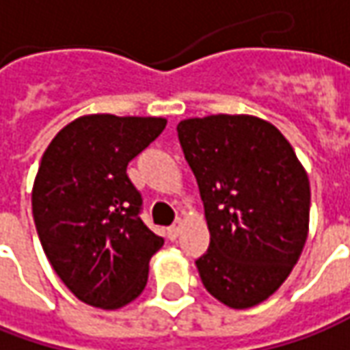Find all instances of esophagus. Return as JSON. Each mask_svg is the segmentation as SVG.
<instances>
[{"label":"esophagus","mask_w":350,"mask_h":350,"mask_svg":"<svg viewBox=\"0 0 350 350\" xmlns=\"http://www.w3.org/2000/svg\"><path fill=\"white\" fill-rule=\"evenodd\" d=\"M182 226H184V221L178 219V221L168 228V238H170V240H176V238L180 236V232H182Z\"/></svg>","instance_id":"esophagus-1"}]
</instances>
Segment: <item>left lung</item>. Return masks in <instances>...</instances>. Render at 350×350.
I'll use <instances>...</instances> for the list:
<instances>
[{"mask_svg":"<svg viewBox=\"0 0 350 350\" xmlns=\"http://www.w3.org/2000/svg\"><path fill=\"white\" fill-rule=\"evenodd\" d=\"M178 139L211 234L196 261L201 283L224 306H258L286 281L306 244V170L283 133L258 116L187 118Z\"/></svg>","mask_w":350,"mask_h":350,"instance_id":"8db88e82","label":"left lung"}]
</instances>
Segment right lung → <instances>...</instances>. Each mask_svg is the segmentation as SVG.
Masks as SVG:
<instances>
[{"label": "right lung", "instance_id": "obj_1", "mask_svg": "<svg viewBox=\"0 0 350 350\" xmlns=\"http://www.w3.org/2000/svg\"><path fill=\"white\" fill-rule=\"evenodd\" d=\"M166 127L164 118L87 114L57 131L32 186L44 254L81 302L118 310L135 300L164 240L141 221L127 163Z\"/></svg>", "mask_w": 350, "mask_h": 350}]
</instances>
